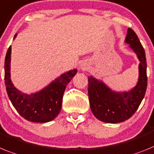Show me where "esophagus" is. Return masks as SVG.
<instances>
[{"label": "esophagus", "mask_w": 154, "mask_h": 154, "mask_svg": "<svg viewBox=\"0 0 154 154\" xmlns=\"http://www.w3.org/2000/svg\"><path fill=\"white\" fill-rule=\"evenodd\" d=\"M80 67V69H81V70H87L88 69L89 67V64L88 63H87V62H82V63L80 64L79 66Z\"/></svg>", "instance_id": "34e87169"}]
</instances>
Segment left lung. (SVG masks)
Here are the masks:
<instances>
[{"instance_id": "obj_1", "label": "left lung", "mask_w": 154, "mask_h": 154, "mask_svg": "<svg viewBox=\"0 0 154 154\" xmlns=\"http://www.w3.org/2000/svg\"><path fill=\"white\" fill-rule=\"evenodd\" d=\"M125 43L128 44L139 60V79L135 87L128 91H116L103 81L92 76L88 77V92L91 112L98 120L105 123H120L130 118L139 108L146 91L145 51L136 33L130 28L128 29Z\"/></svg>"}]
</instances>
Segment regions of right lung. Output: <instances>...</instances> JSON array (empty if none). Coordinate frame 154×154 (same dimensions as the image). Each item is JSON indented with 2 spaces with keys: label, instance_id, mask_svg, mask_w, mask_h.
Returning <instances> with one entry per match:
<instances>
[{
  "label": "right lung",
  "instance_id": "right-lung-1",
  "mask_svg": "<svg viewBox=\"0 0 154 154\" xmlns=\"http://www.w3.org/2000/svg\"><path fill=\"white\" fill-rule=\"evenodd\" d=\"M16 36L17 33L14 39ZM11 53L10 46L5 56V81L8 95L15 109L31 122L46 123L54 120L61 110L66 87L77 73V69H70L63 73L41 91L26 94L18 90L11 80Z\"/></svg>",
  "mask_w": 154,
  "mask_h": 154
}]
</instances>
